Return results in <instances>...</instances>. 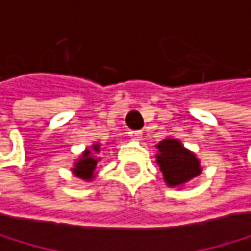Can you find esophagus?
Returning <instances> with one entry per match:
<instances>
[{"label": "esophagus", "instance_id": "obj_1", "mask_svg": "<svg viewBox=\"0 0 251 251\" xmlns=\"http://www.w3.org/2000/svg\"><path fill=\"white\" fill-rule=\"evenodd\" d=\"M128 136L132 138V139H141L142 138V132H141V130H130Z\"/></svg>", "mask_w": 251, "mask_h": 251}]
</instances>
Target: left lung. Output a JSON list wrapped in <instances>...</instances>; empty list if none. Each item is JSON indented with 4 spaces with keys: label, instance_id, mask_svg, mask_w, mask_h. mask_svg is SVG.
<instances>
[{
    "label": "left lung",
    "instance_id": "8db88e82",
    "mask_svg": "<svg viewBox=\"0 0 251 251\" xmlns=\"http://www.w3.org/2000/svg\"><path fill=\"white\" fill-rule=\"evenodd\" d=\"M159 155L156 156L164 179L170 187H178L193 179L201 173L199 161L193 153L182 147L176 139H164L156 146Z\"/></svg>",
    "mask_w": 251,
    "mask_h": 251
}]
</instances>
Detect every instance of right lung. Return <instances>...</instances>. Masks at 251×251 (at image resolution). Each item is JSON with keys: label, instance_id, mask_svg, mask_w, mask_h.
Wrapping results in <instances>:
<instances>
[{"label": "right lung", "instance_id": "1", "mask_svg": "<svg viewBox=\"0 0 251 251\" xmlns=\"http://www.w3.org/2000/svg\"><path fill=\"white\" fill-rule=\"evenodd\" d=\"M93 150L100 151V146H93ZM96 162H98V159L92 158L90 156V150H87L82 155V158L76 162V166H75V169H73V172H75V175L78 176V178L92 179L93 178V170L96 167Z\"/></svg>", "mask_w": 251, "mask_h": 251}]
</instances>
